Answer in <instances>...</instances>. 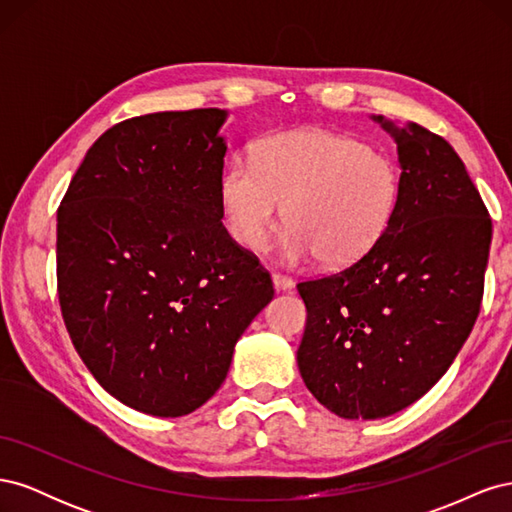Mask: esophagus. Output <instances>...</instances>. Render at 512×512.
I'll return each instance as SVG.
<instances>
[{
    "mask_svg": "<svg viewBox=\"0 0 512 512\" xmlns=\"http://www.w3.org/2000/svg\"><path fill=\"white\" fill-rule=\"evenodd\" d=\"M271 280H273V286H275V290H277V292L290 290V288H292V284H294L288 275H282V273H273V275H271Z\"/></svg>",
    "mask_w": 512,
    "mask_h": 512,
    "instance_id": "34e87169",
    "label": "esophagus"
}]
</instances>
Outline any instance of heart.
<instances>
[{"instance_id": "heart-1", "label": "heart", "mask_w": 512, "mask_h": 512, "mask_svg": "<svg viewBox=\"0 0 512 512\" xmlns=\"http://www.w3.org/2000/svg\"><path fill=\"white\" fill-rule=\"evenodd\" d=\"M399 192L389 156L324 130L275 134L260 145L256 164L232 160L222 177L224 218L239 245L262 250L284 213L282 258L318 256L324 267H350L374 250L395 218Z\"/></svg>"}]
</instances>
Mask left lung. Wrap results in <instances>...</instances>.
I'll return each instance as SVG.
<instances>
[{
	"label": "left lung",
	"mask_w": 512,
	"mask_h": 512,
	"mask_svg": "<svg viewBox=\"0 0 512 512\" xmlns=\"http://www.w3.org/2000/svg\"><path fill=\"white\" fill-rule=\"evenodd\" d=\"M371 119L397 145L395 218L365 258L297 286L301 378L348 421L404 410L446 374L476 322L491 245L487 207L455 149L418 123Z\"/></svg>",
	"instance_id": "obj_1"
}]
</instances>
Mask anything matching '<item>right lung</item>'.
I'll use <instances>...</instances> for the list:
<instances>
[{
	"instance_id": "right-lung-1",
	"label": "right lung",
	"mask_w": 512,
	"mask_h": 512,
	"mask_svg": "<svg viewBox=\"0 0 512 512\" xmlns=\"http://www.w3.org/2000/svg\"><path fill=\"white\" fill-rule=\"evenodd\" d=\"M222 108L121 121L89 147L57 211V290L72 344L123 406L183 416L220 389L273 299L222 226Z\"/></svg>"
}]
</instances>
